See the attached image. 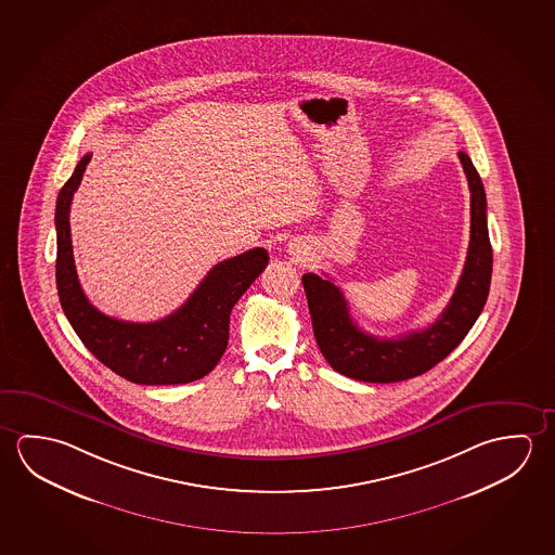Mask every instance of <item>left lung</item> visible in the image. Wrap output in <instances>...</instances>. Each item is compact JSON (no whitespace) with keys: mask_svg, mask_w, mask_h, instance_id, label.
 I'll use <instances>...</instances> for the list:
<instances>
[{"mask_svg":"<svg viewBox=\"0 0 555 555\" xmlns=\"http://www.w3.org/2000/svg\"><path fill=\"white\" fill-rule=\"evenodd\" d=\"M470 188V244L463 274L443 313L426 328L399 338H379L358 327L345 294L328 279L308 273L301 284L308 298L313 335L335 372L365 383H397L418 377L463 343L480 318L490 294L491 255L486 191L470 156L459 153Z\"/></svg>","mask_w":555,"mask_h":555,"instance_id":"8db88e82","label":"left lung"}]
</instances>
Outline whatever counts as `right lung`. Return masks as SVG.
<instances>
[{"instance_id":"add662e5","label":"right lung","mask_w":555,"mask_h":555,"mask_svg":"<svg viewBox=\"0 0 555 555\" xmlns=\"http://www.w3.org/2000/svg\"><path fill=\"white\" fill-rule=\"evenodd\" d=\"M92 155L82 156L55 205V284L65 318L82 345L112 372L139 385H180L215 370L228 346L230 313L263 273L269 254L255 247L215 264L182 308L155 323L108 318L87 300L77 279L69 209Z\"/></svg>"}]
</instances>
